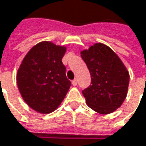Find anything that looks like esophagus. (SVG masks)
I'll use <instances>...</instances> for the list:
<instances>
[{
	"label": "esophagus",
	"instance_id": "34e87169",
	"mask_svg": "<svg viewBox=\"0 0 146 146\" xmlns=\"http://www.w3.org/2000/svg\"><path fill=\"white\" fill-rule=\"evenodd\" d=\"M72 84H73V86H76V85L78 84V79H77V78L73 79V81H72Z\"/></svg>",
	"mask_w": 146,
	"mask_h": 146
}]
</instances>
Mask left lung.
I'll return each mask as SVG.
<instances>
[{
    "mask_svg": "<svg viewBox=\"0 0 146 146\" xmlns=\"http://www.w3.org/2000/svg\"><path fill=\"white\" fill-rule=\"evenodd\" d=\"M91 77V85L83 90L86 104L100 114L119 108L127 97L129 73L119 56L106 44L95 43L81 50Z\"/></svg>",
    "mask_w": 146,
    "mask_h": 146,
    "instance_id": "1",
    "label": "left lung"
}]
</instances>
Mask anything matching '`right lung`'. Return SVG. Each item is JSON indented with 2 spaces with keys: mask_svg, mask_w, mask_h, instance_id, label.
Wrapping results in <instances>:
<instances>
[{
  "mask_svg": "<svg viewBox=\"0 0 146 146\" xmlns=\"http://www.w3.org/2000/svg\"><path fill=\"white\" fill-rule=\"evenodd\" d=\"M67 47L41 41L34 45L17 72V84L25 103L35 111L48 114L59 107L71 82L62 59Z\"/></svg>",
  "mask_w": 146,
  "mask_h": 146,
  "instance_id": "1",
  "label": "right lung"
}]
</instances>
